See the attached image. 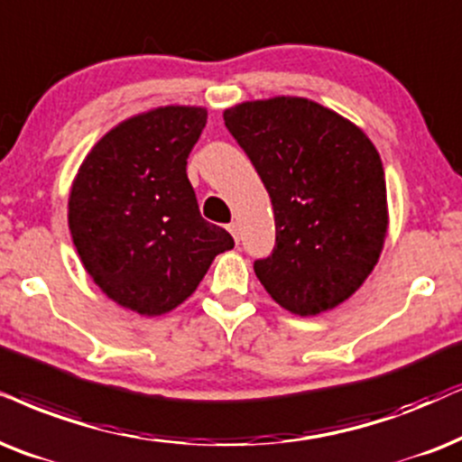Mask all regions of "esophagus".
I'll use <instances>...</instances> for the list:
<instances>
[{"mask_svg": "<svg viewBox=\"0 0 462 462\" xmlns=\"http://www.w3.org/2000/svg\"><path fill=\"white\" fill-rule=\"evenodd\" d=\"M227 232H230V235L235 236V241L238 243V224H236V221H232V224L227 226Z\"/></svg>", "mask_w": 462, "mask_h": 462, "instance_id": "obj_1", "label": "esophagus"}]
</instances>
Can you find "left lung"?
Here are the masks:
<instances>
[{
  "label": "left lung",
  "instance_id": "8db88e82",
  "mask_svg": "<svg viewBox=\"0 0 462 462\" xmlns=\"http://www.w3.org/2000/svg\"><path fill=\"white\" fill-rule=\"evenodd\" d=\"M271 196L277 243L254 271L285 311L309 318L365 283L388 235L386 177L352 121L307 97L274 96L224 110Z\"/></svg>",
  "mask_w": 462,
  "mask_h": 462
}]
</instances>
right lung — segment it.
Segmentation results:
<instances>
[{
	"instance_id": "add662e5",
	"label": "right lung",
	"mask_w": 462,
	"mask_h": 462,
	"mask_svg": "<svg viewBox=\"0 0 462 462\" xmlns=\"http://www.w3.org/2000/svg\"><path fill=\"white\" fill-rule=\"evenodd\" d=\"M207 108L160 106L121 121L93 144L72 180L68 226L93 283L147 318L194 294L215 255L235 247L202 219L188 157Z\"/></svg>"
}]
</instances>
